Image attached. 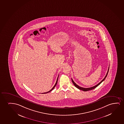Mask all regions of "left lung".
<instances>
[{
    "instance_id": "8db88e82",
    "label": "left lung",
    "mask_w": 124,
    "mask_h": 124,
    "mask_svg": "<svg viewBox=\"0 0 124 124\" xmlns=\"http://www.w3.org/2000/svg\"><path fill=\"white\" fill-rule=\"evenodd\" d=\"M109 66L108 67V69L107 73V74H106V75L105 76V77L104 78V79H103V80H102L100 83H99L98 84H97L96 85H95V86H93V87H89V88H84V87H82L79 86H78L74 82V81L72 79H71V80H72L73 83V84L74 85V86H75L78 89H79L80 90H83V91H89V90H93V89L95 88H96L97 87H98V85H99L100 84H101V83H102V82H103V81L105 79H106V77H107V76L108 75V71H109Z\"/></svg>"
}]
</instances>
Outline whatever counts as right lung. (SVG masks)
Wrapping results in <instances>:
<instances>
[{"label":"right lung","instance_id":"add662e5","mask_svg":"<svg viewBox=\"0 0 124 124\" xmlns=\"http://www.w3.org/2000/svg\"><path fill=\"white\" fill-rule=\"evenodd\" d=\"M58 76H58V78H57V79L56 82V83H55V85L54 86V87H53L52 88V89L51 90H50V91H49L48 92H46V93H42V94H45V93H49V92H50V91H51L52 90H53V89L55 88V86L57 84V82H58Z\"/></svg>","mask_w":124,"mask_h":124}]
</instances>
